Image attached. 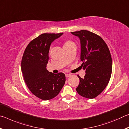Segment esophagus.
<instances>
[{
	"instance_id": "esophagus-1",
	"label": "esophagus",
	"mask_w": 129,
	"mask_h": 129,
	"mask_svg": "<svg viewBox=\"0 0 129 129\" xmlns=\"http://www.w3.org/2000/svg\"><path fill=\"white\" fill-rule=\"evenodd\" d=\"M71 76V74H65V76H66V77H69Z\"/></svg>"
}]
</instances>
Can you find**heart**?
<instances>
[{
    "label": "heart",
    "mask_w": 129,
    "mask_h": 129,
    "mask_svg": "<svg viewBox=\"0 0 129 129\" xmlns=\"http://www.w3.org/2000/svg\"><path fill=\"white\" fill-rule=\"evenodd\" d=\"M72 44H74V43L72 41H71L70 40H65L64 43V47H67V46H69V45Z\"/></svg>",
    "instance_id": "1"
}]
</instances>
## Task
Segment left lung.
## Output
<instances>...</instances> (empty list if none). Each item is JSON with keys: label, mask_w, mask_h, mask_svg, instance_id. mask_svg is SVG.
I'll list each match as a JSON object with an SVG mask.
<instances>
[{"label": "left lung", "mask_w": 129, "mask_h": 129, "mask_svg": "<svg viewBox=\"0 0 129 129\" xmlns=\"http://www.w3.org/2000/svg\"><path fill=\"white\" fill-rule=\"evenodd\" d=\"M81 41V60L85 71L76 88L82 97L92 99L100 94L110 81L112 72V56L108 45L101 37L86 30L71 32Z\"/></svg>", "instance_id": "left-lung-1"}]
</instances>
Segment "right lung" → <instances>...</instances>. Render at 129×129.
<instances>
[{"mask_svg": "<svg viewBox=\"0 0 129 129\" xmlns=\"http://www.w3.org/2000/svg\"><path fill=\"white\" fill-rule=\"evenodd\" d=\"M62 34L39 35L28 44L21 59V71L28 88L36 97L44 101L57 95L65 84L64 73L54 74L46 69L51 44Z\"/></svg>", "mask_w": 129, "mask_h": 129, "instance_id": "right-lung-1", "label": "right lung"}]
</instances>
